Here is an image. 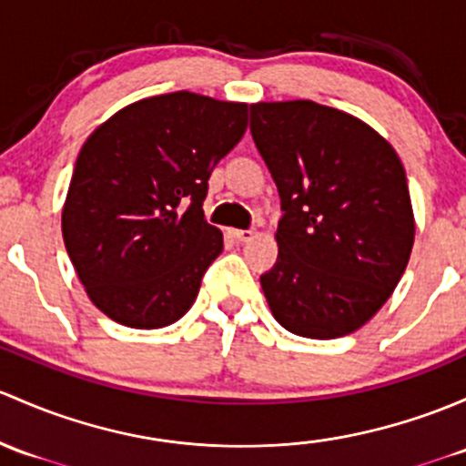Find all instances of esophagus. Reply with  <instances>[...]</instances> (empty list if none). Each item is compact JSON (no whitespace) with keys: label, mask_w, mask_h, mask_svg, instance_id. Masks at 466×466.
<instances>
[{"label":"esophagus","mask_w":466,"mask_h":466,"mask_svg":"<svg viewBox=\"0 0 466 466\" xmlns=\"http://www.w3.org/2000/svg\"><path fill=\"white\" fill-rule=\"evenodd\" d=\"M229 234H232V238H237V241H241V243H248L254 238L252 229H232Z\"/></svg>","instance_id":"esophagus-1"}]
</instances>
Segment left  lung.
<instances>
[{
	"mask_svg": "<svg viewBox=\"0 0 466 466\" xmlns=\"http://www.w3.org/2000/svg\"><path fill=\"white\" fill-rule=\"evenodd\" d=\"M283 217L261 274L274 319L310 339L355 332L400 283L415 238L406 171L366 122L312 100L249 105Z\"/></svg>",
	"mask_w": 466,
	"mask_h": 466,
	"instance_id": "1",
	"label": "left lung"
}]
</instances>
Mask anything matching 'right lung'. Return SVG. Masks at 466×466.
Masks as SVG:
<instances>
[{"label":"right lung","instance_id":"add662e5","mask_svg":"<svg viewBox=\"0 0 466 466\" xmlns=\"http://www.w3.org/2000/svg\"><path fill=\"white\" fill-rule=\"evenodd\" d=\"M248 129V105L189 91L134 102L76 160L62 237L86 295L122 326L163 328L192 308L223 249L208 180Z\"/></svg>","mask_w":466,"mask_h":466}]
</instances>
